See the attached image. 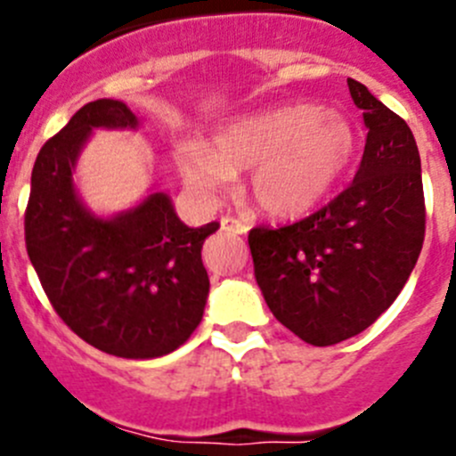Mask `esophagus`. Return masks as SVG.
<instances>
[{
	"label": "esophagus",
	"instance_id": "esophagus-1",
	"mask_svg": "<svg viewBox=\"0 0 456 456\" xmlns=\"http://www.w3.org/2000/svg\"><path fill=\"white\" fill-rule=\"evenodd\" d=\"M220 232H227V233H247L249 232V224L242 223V220L238 218H232V216H224V218H220Z\"/></svg>",
	"mask_w": 456,
	"mask_h": 456
}]
</instances>
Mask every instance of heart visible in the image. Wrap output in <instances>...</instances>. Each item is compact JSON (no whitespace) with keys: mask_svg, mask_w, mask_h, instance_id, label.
Instances as JSON below:
<instances>
[{"mask_svg":"<svg viewBox=\"0 0 456 456\" xmlns=\"http://www.w3.org/2000/svg\"><path fill=\"white\" fill-rule=\"evenodd\" d=\"M357 132L344 114L291 103L242 117L216 132L211 147L185 141L174 163L185 185L214 200L251 169L249 191L266 216L296 220L314 211L353 163Z\"/></svg>","mask_w":456,"mask_h":456,"instance_id":"heart-1","label":"heart"}]
</instances>
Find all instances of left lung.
I'll return each mask as SVG.
<instances>
[{
  "mask_svg": "<svg viewBox=\"0 0 456 456\" xmlns=\"http://www.w3.org/2000/svg\"><path fill=\"white\" fill-rule=\"evenodd\" d=\"M364 112L351 185L300 223L249 232L256 282L280 324L314 346L369 329L411 278L426 233L421 159L402 117L348 79Z\"/></svg>",
  "mask_w": 456,
  "mask_h": 456,
  "instance_id": "obj_1",
  "label": "left lung"
}]
</instances>
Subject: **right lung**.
Instances as JSON below:
<instances>
[{
  "mask_svg": "<svg viewBox=\"0 0 456 456\" xmlns=\"http://www.w3.org/2000/svg\"><path fill=\"white\" fill-rule=\"evenodd\" d=\"M136 130L123 101L86 103L35 160L26 249L59 317L99 351L154 360L190 339L205 314L202 242L220 227H187L165 191L110 218L92 214L72 172L92 130Z\"/></svg>",
  "mask_w": 456,
  "mask_h": 456,
  "instance_id": "1",
  "label": "right lung"
}]
</instances>
